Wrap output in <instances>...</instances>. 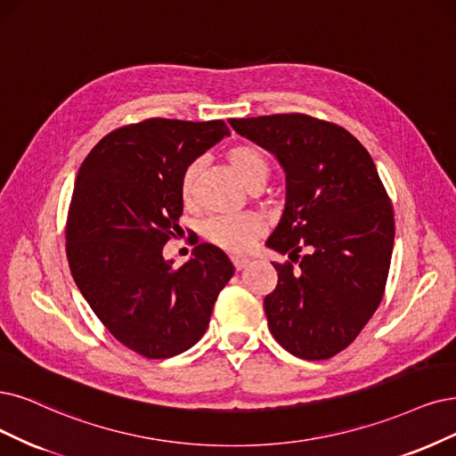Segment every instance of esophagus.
Masks as SVG:
<instances>
[{
	"mask_svg": "<svg viewBox=\"0 0 456 456\" xmlns=\"http://www.w3.org/2000/svg\"><path fill=\"white\" fill-rule=\"evenodd\" d=\"M231 261H232V265H234V268H237V271H242V268L248 266V263H249V259L242 257V256H231Z\"/></svg>",
	"mask_w": 456,
	"mask_h": 456,
	"instance_id": "34e87169",
	"label": "esophagus"
}]
</instances>
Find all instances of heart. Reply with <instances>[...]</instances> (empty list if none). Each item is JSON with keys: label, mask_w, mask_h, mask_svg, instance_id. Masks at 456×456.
Here are the masks:
<instances>
[{"label": "heart", "mask_w": 456, "mask_h": 456, "mask_svg": "<svg viewBox=\"0 0 456 456\" xmlns=\"http://www.w3.org/2000/svg\"><path fill=\"white\" fill-rule=\"evenodd\" d=\"M232 173L246 185L249 191L261 190L265 182L271 176L273 165L265 151L249 142L234 144L225 154ZM200 171V161L193 159L183 167L180 175V195L183 202H191L197 190V178ZM265 231V222L261 216L256 214H240V216H216L210 217L202 227L205 239L217 248L227 251H240L249 249L257 240L259 234Z\"/></svg>", "instance_id": "heart-1"}]
</instances>
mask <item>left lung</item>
I'll use <instances>...</instances> for the list:
<instances>
[{
    "label": "left lung",
    "mask_w": 456,
    "mask_h": 456,
    "mask_svg": "<svg viewBox=\"0 0 456 456\" xmlns=\"http://www.w3.org/2000/svg\"><path fill=\"white\" fill-rule=\"evenodd\" d=\"M285 168L288 200L266 246L298 262L273 263L268 329L291 355L323 361L346 349L378 310L389 276L395 214L368 150L308 114L229 120ZM305 248L307 254L298 256Z\"/></svg>",
    "instance_id": "obj_1"
}]
</instances>
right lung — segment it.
I'll list each match as a JSON object with an SVG mask.
<instances>
[{
  "label": "right lung",
  "instance_id": "1",
  "mask_svg": "<svg viewBox=\"0 0 456 456\" xmlns=\"http://www.w3.org/2000/svg\"><path fill=\"white\" fill-rule=\"evenodd\" d=\"M225 134L224 120L148 118L105 134L78 168L65 224L73 280L114 338L146 359L195 346L234 273L207 242L178 268L163 259L180 231L183 167Z\"/></svg>",
  "mask_w": 456,
  "mask_h": 456
}]
</instances>
